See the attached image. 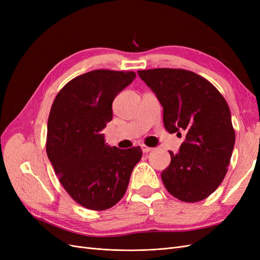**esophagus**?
<instances>
[{
	"label": "esophagus",
	"mask_w": 260,
	"mask_h": 260,
	"mask_svg": "<svg viewBox=\"0 0 260 260\" xmlns=\"http://www.w3.org/2000/svg\"><path fill=\"white\" fill-rule=\"evenodd\" d=\"M141 148H142V151L144 152V153H148V152H151L152 151V147H148V146H146L145 144H142L141 145Z\"/></svg>",
	"instance_id": "esophagus-1"
}]
</instances>
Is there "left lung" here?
<instances>
[{"label":"left lung","mask_w":260,"mask_h":260,"mask_svg":"<svg viewBox=\"0 0 260 260\" xmlns=\"http://www.w3.org/2000/svg\"><path fill=\"white\" fill-rule=\"evenodd\" d=\"M141 79L164 108L170 133L185 132L179 152L161 172L167 191L195 203L214 193L226 175L235 142L231 113L224 98L205 78L184 69L139 70Z\"/></svg>","instance_id":"1"}]
</instances>
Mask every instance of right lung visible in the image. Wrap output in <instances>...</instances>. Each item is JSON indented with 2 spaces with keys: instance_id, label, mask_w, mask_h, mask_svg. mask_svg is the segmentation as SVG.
I'll return each instance as SVG.
<instances>
[{
  "instance_id": "1",
  "label": "right lung",
  "mask_w": 260,
  "mask_h": 260,
  "mask_svg": "<svg viewBox=\"0 0 260 260\" xmlns=\"http://www.w3.org/2000/svg\"><path fill=\"white\" fill-rule=\"evenodd\" d=\"M136 76L133 72L92 70L70 80L53 102L46 154L66 192L88 209L116 205L142 157L140 146L111 147L101 133L113 118L114 99Z\"/></svg>"
}]
</instances>
